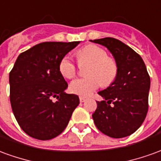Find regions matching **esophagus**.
<instances>
[{"instance_id":"1","label":"esophagus","mask_w":161,"mask_h":161,"mask_svg":"<svg viewBox=\"0 0 161 161\" xmlns=\"http://www.w3.org/2000/svg\"><path fill=\"white\" fill-rule=\"evenodd\" d=\"M79 100H80V103H84V102L86 101V98L84 97H79Z\"/></svg>"}]
</instances>
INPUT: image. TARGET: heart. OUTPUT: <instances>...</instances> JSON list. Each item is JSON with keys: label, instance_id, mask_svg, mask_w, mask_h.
I'll use <instances>...</instances> for the list:
<instances>
[{"label": "heart", "instance_id": "1", "mask_svg": "<svg viewBox=\"0 0 161 161\" xmlns=\"http://www.w3.org/2000/svg\"><path fill=\"white\" fill-rule=\"evenodd\" d=\"M79 63L91 64L87 70L88 77L73 80L70 84V91L74 94L87 97L97 90L100 84L107 87L115 81L118 72L117 63L108 57L103 48L97 45H88L77 53ZM58 70L66 78H72L77 73V66L70 55H65L60 60Z\"/></svg>", "mask_w": 161, "mask_h": 161}]
</instances>
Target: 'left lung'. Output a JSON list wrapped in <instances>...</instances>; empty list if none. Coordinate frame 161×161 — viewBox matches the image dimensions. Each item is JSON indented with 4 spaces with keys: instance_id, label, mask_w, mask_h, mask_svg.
<instances>
[{
    "instance_id": "1",
    "label": "left lung",
    "mask_w": 161,
    "mask_h": 161,
    "mask_svg": "<svg viewBox=\"0 0 161 161\" xmlns=\"http://www.w3.org/2000/svg\"><path fill=\"white\" fill-rule=\"evenodd\" d=\"M92 42L107 47L118 66L115 81L98 92L103 100L97 102V108L92 118L104 135L123 138L135 133L145 120L148 110L150 77L142 57L124 43L114 38Z\"/></svg>"
}]
</instances>
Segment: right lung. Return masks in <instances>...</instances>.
I'll use <instances>...</instances> for the list:
<instances>
[{
	"label": "right lung",
	"mask_w": 161,
	"mask_h": 161,
	"mask_svg": "<svg viewBox=\"0 0 161 161\" xmlns=\"http://www.w3.org/2000/svg\"><path fill=\"white\" fill-rule=\"evenodd\" d=\"M79 43L43 42L17 58L9 73L10 103L31 137L46 141L60 135L79 104L77 95L64 92L68 84L58 70L60 60Z\"/></svg>",
	"instance_id": "1"
}]
</instances>
